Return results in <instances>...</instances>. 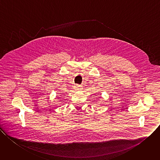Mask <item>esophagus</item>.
I'll return each instance as SVG.
<instances>
[{"label": "esophagus", "instance_id": "34e87169", "mask_svg": "<svg viewBox=\"0 0 160 160\" xmlns=\"http://www.w3.org/2000/svg\"><path fill=\"white\" fill-rule=\"evenodd\" d=\"M81 87H82V86H81V85H76L75 86V89H77V90L80 89Z\"/></svg>", "mask_w": 160, "mask_h": 160}]
</instances>
